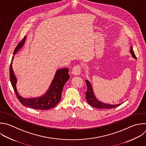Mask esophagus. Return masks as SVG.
Returning a JSON list of instances; mask_svg holds the SVG:
<instances>
[{"instance_id":"obj_1","label":"esophagus","mask_w":146,"mask_h":146,"mask_svg":"<svg viewBox=\"0 0 146 146\" xmlns=\"http://www.w3.org/2000/svg\"><path fill=\"white\" fill-rule=\"evenodd\" d=\"M81 67L80 65H76L73 69H72V73L74 75H76V76H78L81 73Z\"/></svg>"}]
</instances>
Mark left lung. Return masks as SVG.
Here are the masks:
<instances>
[{"mask_svg":"<svg viewBox=\"0 0 146 146\" xmlns=\"http://www.w3.org/2000/svg\"><path fill=\"white\" fill-rule=\"evenodd\" d=\"M130 53L131 54L132 57L133 58H134L135 59H136V57L134 53L133 49H132V46H131ZM85 82L86 83V86H87V91L85 93L86 100V102L92 107L96 108H100V109H102V108L110 109V108H113L116 107H118L121 104H116V105H112V104H106V103L101 102L100 101L97 99L95 97L93 91L92 85L90 83V82L87 80H86Z\"/></svg>","mask_w":146,"mask_h":146,"instance_id":"1","label":"left lung"}]
</instances>
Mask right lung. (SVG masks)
Listing matches in <instances>:
<instances>
[{"label":"right lung","mask_w":146,"mask_h":146,"mask_svg":"<svg viewBox=\"0 0 146 146\" xmlns=\"http://www.w3.org/2000/svg\"><path fill=\"white\" fill-rule=\"evenodd\" d=\"M26 38V37L25 36L23 39L18 44L14 50V55L24 45ZM13 59L14 57L12 58L10 66V81L17 98L21 104L25 107L39 110H47L54 108L61 100L64 86L70 78L68 73L69 69L62 68L57 70L49 88L43 95L36 98L25 99L19 94L17 90L16 84L17 80L12 67Z\"/></svg>","instance_id":"add662e5"}]
</instances>
